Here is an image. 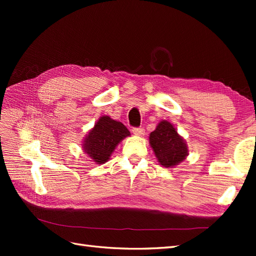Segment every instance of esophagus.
<instances>
[{
    "instance_id": "esophagus-1",
    "label": "esophagus",
    "mask_w": 256,
    "mask_h": 256,
    "mask_svg": "<svg viewBox=\"0 0 256 256\" xmlns=\"http://www.w3.org/2000/svg\"><path fill=\"white\" fill-rule=\"evenodd\" d=\"M132 132H133V134H135V135H140H140H144V133H145L143 128H133Z\"/></svg>"
}]
</instances>
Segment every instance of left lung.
<instances>
[{"label":"left lung","instance_id":"left-lung-1","mask_svg":"<svg viewBox=\"0 0 256 256\" xmlns=\"http://www.w3.org/2000/svg\"><path fill=\"white\" fill-rule=\"evenodd\" d=\"M150 143L157 160L164 167L178 165L188 154L184 140L179 136L172 124L167 121H162L150 133Z\"/></svg>","mask_w":256,"mask_h":256}]
</instances>
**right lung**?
<instances>
[{
	"mask_svg": "<svg viewBox=\"0 0 256 256\" xmlns=\"http://www.w3.org/2000/svg\"><path fill=\"white\" fill-rule=\"evenodd\" d=\"M128 135V130L121 122L114 121L110 116H102L84 138V152L96 164H103L116 145Z\"/></svg>",
	"mask_w": 256,
	"mask_h": 256,
	"instance_id": "obj_1",
	"label": "right lung"
}]
</instances>
